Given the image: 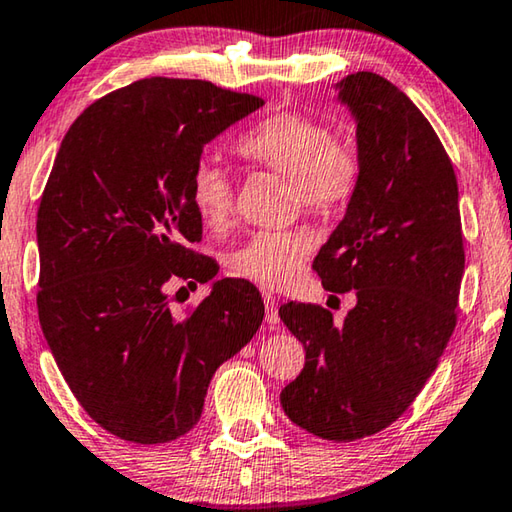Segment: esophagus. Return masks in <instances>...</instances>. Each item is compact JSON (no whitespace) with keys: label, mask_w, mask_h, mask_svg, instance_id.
I'll list each match as a JSON object with an SVG mask.
<instances>
[{"label":"esophagus","mask_w":512,"mask_h":512,"mask_svg":"<svg viewBox=\"0 0 512 512\" xmlns=\"http://www.w3.org/2000/svg\"><path fill=\"white\" fill-rule=\"evenodd\" d=\"M262 298H264V307H266V325L268 327H277V325H280V316H277L275 298L268 291L262 293Z\"/></svg>","instance_id":"esophagus-1"}]
</instances>
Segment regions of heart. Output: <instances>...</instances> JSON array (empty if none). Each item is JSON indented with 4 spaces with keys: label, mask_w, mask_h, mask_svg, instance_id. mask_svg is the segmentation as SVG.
I'll return each instance as SVG.
<instances>
[{
    "label": "heart",
    "mask_w": 512,
    "mask_h": 512,
    "mask_svg": "<svg viewBox=\"0 0 512 512\" xmlns=\"http://www.w3.org/2000/svg\"><path fill=\"white\" fill-rule=\"evenodd\" d=\"M241 158L289 178L293 201L316 216H334L350 205L359 185V160L348 144L309 115L277 112L257 121L237 140ZM189 198L210 230H225L235 216V187L214 162L196 164ZM311 239L298 230H259L230 250L225 266L232 275L266 289L296 282Z\"/></svg>",
    "instance_id": "1"
}]
</instances>
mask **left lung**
I'll return each mask as SVG.
<instances>
[{
    "instance_id": "1",
    "label": "left lung",
    "mask_w": 512,
    "mask_h": 512,
    "mask_svg": "<svg viewBox=\"0 0 512 512\" xmlns=\"http://www.w3.org/2000/svg\"><path fill=\"white\" fill-rule=\"evenodd\" d=\"M336 88L357 121L359 185L314 271L327 291L357 293V305L343 323L309 302L280 307L307 352L280 402L298 427L350 443L393 424L436 370L465 250L456 173L427 117L379 74Z\"/></svg>"
}]
</instances>
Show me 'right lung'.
Instances as JSON below:
<instances>
[{
    "label": "right lung",
    "instance_id": "obj_1",
    "mask_svg": "<svg viewBox=\"0 0 512 512\" xmlns=\"http://www.w3.org/2000/svg\"><path fill=\"white\" fill-rule=\"evenodd\" d=\"M262 106L153 76L94 101L60 144L36 223L40 327L85 413L121 440L185 436L216 368L262 325L246 282L216 280L183 316L169 298L173 284L196 289L219 271L187 248L203 237L189 198L203 146Z\"/></svg>",
    "mask_w": 512,
    "mask_h": 512
}]
</instances>
